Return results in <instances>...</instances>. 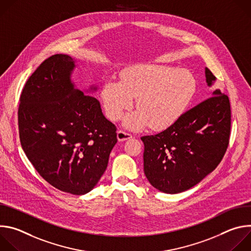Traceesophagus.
<instances>
[{
	"mask_svg": "<svg viewBox=\"0 0 251 251\" xmlns=\"http://www.w3.org/2000/svg\"><path fill=\"white\" fill-rule=\"evenodd\" d=\"M131 138H132V135L130 133H127L123 130H119L117 132L118 141H125V140H128V139H131Z\"/></svg>",
	"mask_w": 251,
	"mask_h": 251,
	"instance_id": "34e87169",
	"label": "esophagus"
}]
</instances>
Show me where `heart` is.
<instances>
[{"mask_svg": "<svg viewBox=\"0 0 251 251\" xmlns=\"http://www.w3.org/2000/svg\"><path fill=\"white\" fill-rule=\"evenodd\" d=\"M197 90L194 75L181 68L161 64H140L127 68L121 81L110 80L102 89L107 117L119 120L137 98V112L129 115L125 126L141 129L150 124L155 130L172 126L187 109Z\"/></svg>", "mask_w": 251, "mask_h": 251, "instance_id": "obj_1", "label": "heart"}]
</instances>
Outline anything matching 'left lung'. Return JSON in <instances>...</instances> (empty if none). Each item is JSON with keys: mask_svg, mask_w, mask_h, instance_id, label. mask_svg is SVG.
Listing matches in <instances>:
<instances>
[{"mask_svg": "<svg viewBox=\"0 0 251 251\" xmlns=\"http://www.w3.org/2000/svg\"><path fill=\"white\" fill-rule=\"evenodd\" d=\"M205 77L208 86L216 80L208 68ZM230 126L228 96L217 89L166 130L143 136L144 173L150 184L167 194L182 193L199 184L223 160Z\"/></svg>", "mask_w": 251, "mask_h": 251, "instance_id": "obj_1", "label": "left lung"}]
</instances>
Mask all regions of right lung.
Returning <instances> with one entry per match:
<instances>
[{"instance_id": "1", "label": "right lung", "mask_w": 251, "mask_h": 251, "mask_svg": "<svg viewBox=\"0 0 251 251\" xmlns=\"http://www.w3.org/2000/svg\"><path fill=\"white\" fill-rule=\"evenodd\" d=\"M75 66L69 55L54 54L35 69L20 97L18 123L22 148L38 173L59 191L84 195L107 168L117 128L96 98L75 88Z\"/></svg>"}]
</instances>
